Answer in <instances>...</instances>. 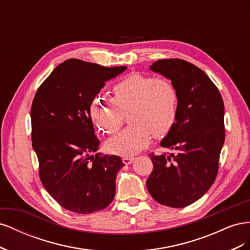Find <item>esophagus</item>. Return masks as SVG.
I'll return each instance as SVG.
<instances>
[{"mask_svg": "<svg viewBox=\"0 0 250 250\" xmlns=\"http://www.w3.org/2000/svg\"><path fill=\"white\" fill-rule=\"evenodd\" d=\"M123 162H124V164H126V165H130L133 161H134V157L133 156H124L123 158Z\"/></svg>", "mask_w": 250, "mask_h": 250, "instance_id": "esophagus-1", "label": "esophagus"}]
</instances>
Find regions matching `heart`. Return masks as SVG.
Instances as JSON below:
<instances>
[{"label": "heart", "mask_w": 250, "mask_h": 250, "mask_svg": "<svg viewBox=\"0 0 250 250\" xmlns=\"http://www.w3.org/2000/svg\"><path fill=\"white\" fill-rule=\"evenodd\" d=\"M113 98L97 96L90 104V116L101 133L116 132L128 112L131 125L106 142L112 153L131 155L140 152L154 137L168 133L176 120L178 93L167 78L132 73L113 86Z\"/></svg>", "instance_id": "heart-1"}]
</instances>
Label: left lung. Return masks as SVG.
<instances>
[{"mask_svg":"<svg viewBox=\"0 0 250 250\" xmlns=\"http://www.w3.org/2000/svg\"><path fill=\"white\" fill-rule=\"evenodd\" d=\"M150 70L173 82L178 109L161 142L172 152L149 154L153 170L147 188L163 206L185 208L201 198L216 179L225 139L224 103L208 75L186 60H157Z\"/></svg>","mask_w":250,"mask_h":250,"instance_id":"left-lung-1","label":"left lung"}]
</instances>
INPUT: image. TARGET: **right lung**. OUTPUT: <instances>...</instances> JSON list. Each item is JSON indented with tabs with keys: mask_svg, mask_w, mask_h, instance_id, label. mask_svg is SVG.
Instances as JSON below:
<instances>
[{
	"mask_svg": "<svg viewBox=\"0 0 250 250\" xmlns=\"http://www.w3.org/2000/svg\"><path fill=\"white\" fill-rule=\"evenodd\" d=\"M127 66L67 59L37 89L31 107L32 147L44 188L60 206L77 214L108 207L116 177L124 163L118 155L100 156L90 104L105 82Z\"/></svg>",
	"mask_w": 250,
	"mask_h": 250,
	"instance_id": "right-lung-1",
	"label": "right lung"
}]
</instances>
